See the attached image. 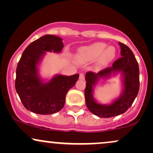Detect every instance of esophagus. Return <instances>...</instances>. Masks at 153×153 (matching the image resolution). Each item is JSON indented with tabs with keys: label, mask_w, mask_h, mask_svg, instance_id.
I'll return each mask as SVG.
<instances>
[{
	"label": "esophagus",
	"mask_w": 153,
	"mask_h": 153,
	"mask_svg": "<svg viewBox=\"0 0 153 153\" xmlns=\"http://www.w3.org/2000/svg\"><path fill=\"white\" fill-rule=\"evenodd\" d=\"M80 79H81V80H84L85 79V75H84L83 73H80Z\"/></svg>",
	"instance_id": "34e87169"
}]
</instances>
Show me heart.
<instances>
[{"label": "heart", "mask_w": 153, "mask_h": 153, "mask_svg": "<svg viewBox=\"0 0 153 153\" xmlns=\"http://www.w3.org/2000/svg\"><path fill=\"white\" fill-rule=\"evenodd\" d=\"M103 42H97L79 50L76 59L82 62L94 61L99 58L101 65L104 66L111 62L116 57V49Z\"/></svg>", "instance_id": "heart-1"}]
</instances>
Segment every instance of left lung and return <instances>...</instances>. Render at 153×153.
<instances>
[{"mask_svg": "<svg viewBox=\"0 0 153 153\" xmlns=\"http://www.w3.org/2000/svg\"><path fill=\"white\" fill-rule=\"evenodd\" d=\"M122 57L116 60L112 67L95 73L85 74V103L89 111L99 117L109 118L124 114L130 108L140 89V71L137 61L132 51L127 45L119 42ZM120 72L122 75L123 91L120 96L110 105H101L93 98V87L100 79H108Z\"/></svg>", "mask_w": 153, "mask_h": 153, "instance_id": "obj_1", "label": "left lung"}]
</instances>
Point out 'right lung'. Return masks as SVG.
Instances as JSON below:
<instances>
[{
  "instance_id": "add662e5",
  "label": "right lung",
  "mask_w": 153,
  "mask_h": 153,
  "mask_svg": "<svg viewBox=\"0 0 153 153\" xmlns=\"http://www.w3.org/2000/svg\"><path fill=\"white\" fill-rule=\"evenodd\" d=\"M63 47L62 38L47 34L31 42L23 52L17 65L15 87L27 110L47 115L58 112L64 106L67 93L75 85L79 74H57L45 82L38 68L46 52L59 53Z\"/></svg>"
}]
</instances>
